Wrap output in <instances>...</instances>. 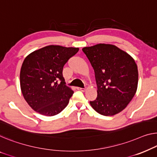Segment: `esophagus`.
Segmentation results:
<instances>
[{
	"label": "esophagus",
	"instance_id": "esophagus-1",
	"mask_svg": "<svg viewBox=\"0 0 157 157\" xmlns=\"http://www.w3.org/2000/svg\"><path fill=\"white\" fill-rule=\"evenodd\" d=\"M77 90L79 91H82V92H84L85 90V88H81V87H77Z\"/></svg>",
	"mask_w": 157,
	"mask_h": 157
}]
</instances>
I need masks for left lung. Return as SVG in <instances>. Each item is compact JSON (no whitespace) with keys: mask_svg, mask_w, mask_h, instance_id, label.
Masks as SVG:
<instances>
[{"mask_svg":"<svg viewBox=\"0 0 157 157\" xmlns=\"http://www.w3.org/2000/svg\"><path fill=\"white\" fill-rule=\"evenodd\" d=\"M95 73L97 97L90 101L103 116L120 113L136 93L138 71L135 60L112 44H99L82 48Z\"/></svg>","mask_w":157,"mask_h":157,"instance_id":"left-lung-1","label":"left lung"}]
</instances>
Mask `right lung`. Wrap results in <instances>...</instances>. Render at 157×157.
<instances>
[{
	"label": "right lung",
	"mask_w": 157,
	"mask_h": 157,
	"mask_svg": "<svg viewBox=\"0 0 157 157\" xmlns=\"http://www.w3.org/2000/svg\"><path fill=\"white\" fill-rule=\"evenodd\" d=\"M78 48L50 45L28 55L20 71L21 91L27 104L41 115L53 116L68 104L74 92L65 85L63 69Z\"/></svg>",
	"instance_id": "obj_1"
}]
</instances>
